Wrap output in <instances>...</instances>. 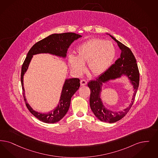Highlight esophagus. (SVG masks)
<instances>
[{
	"mask_svg": "<svg viewBox=\"0 0 158 158\" xmlns=\"http://www.w3.org/2000/svg\"><path fill=\"white\" fill-rule=\"evenodd\" d=\"M87 84V82L85 81V80H81V85L82 86H85Z\"/></svg>",
	"mask_w": 158,
	"mask_h": 158,
	"instance_id": "1",
	"label": "esophagus"
}]
</instances>
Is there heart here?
Wrapping results in <instances>:
<instances>
[{"label":"heart","instance_id":"1","mask_svg":"<svg viewBox=\"0 0 158 158\" xmlns=\"http://www.w3.org/2000/svg\"><path fill=\"white\" fill-rule=\"evenodd\" d=\"M116 55L114 44L101 39H89L76 49V56L69 55L70 68L76 75H81L85 71L84 64L88 63V69L93 76H99L107 70Z\"/></svg>","mask_w":158,"mask_h":158}]
</instances>
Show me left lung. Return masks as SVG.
Returning a JSON list of instances; mask_svg holds the SVG:
<instances>
[{"mask_svg":"<svg viewBox=\"0 0 158 158\" xmlns=\"http://www.w3.org/2000/svg\"><path fill=\"white\" fill-rule=\"evenodd\" d=\"M110 36L117 43L121 50L120 57L104 73L95 80L89 82L88 86L90 89V106L96 117L102 122L114 123L122 119L132 106L139 87V72L136 60L131 49L112 36L110 35ZM123 74L128 76L134 89L133 101L130 105L123 111L113 112L105 107L101 102V86L103 83L120 77Z\"/></svg>","mask_w":158,"mask_h":158,"instance_id":"left-lung-1","label":"left lung"}]
</instances>
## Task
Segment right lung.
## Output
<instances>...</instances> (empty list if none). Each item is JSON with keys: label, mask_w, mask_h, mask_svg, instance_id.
<instances>
[{"label": "right lung", "mask_w": 158, "mask_h": 158, "mask_svg": "<svg viewBox=\"0 0 158 158\" xmlns=\"http://www.w3.org/2000/svg\"><path fill=\"white\" fill-rule=\"evenodd\" d=\"M81 37H82L81 35L71 32L52 34L36 43L27 54V56L22 66L20 77L23 98L26 106L30 112L43 122L54 123L63 118L69 110L71 98L79 88L80 80L78 78L66 79L63 85L60 99L57 106L49 113L42 114L33 110L26 101L23 87V76L28 68L33 55L39 53H50L57 56L65 57L70 45L74 40Z\"/></svg>", "instance_id": "1"}]
</instances>
